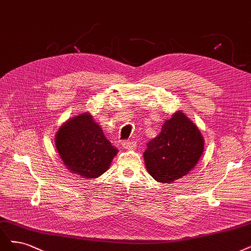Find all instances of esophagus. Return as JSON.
Listing matches in <instances>:
<instances>
[{"instance_id": "obj_1", "label": "esophagus", "mask_w": 251, "mask_h": 251, "mask_svg": "<svg viewBox=\"0 0 251 251\" xmlns=\"http://www.w3.org/2000/svg\"><path fill=\"white\" fill-rule=\"evenodd\" d=\"M122 145H123V148L126 150H134L136 146V142L132 141V140H126V141H123Z\"/></svg>"}]
</instances>
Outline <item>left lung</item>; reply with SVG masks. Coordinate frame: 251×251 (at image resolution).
<instances>
[{
    "label": "left lung",
    "mask_w": 251,
    "mask_h": 251,
    "mask_svg": "<svg viewBox=\"0 0 251 251\" xmlns=\"http://www.w3.org/2000/svg\"><path fill=\"white\" fill-rule=\"evenodd\" d=\"M203 145L198 127L177 111L164 123L160 134L146 144L143 153L146 169L159 183H174L195 167Z\"/></svg>",
    "instance_id": "obj_1"
}]
</instances>
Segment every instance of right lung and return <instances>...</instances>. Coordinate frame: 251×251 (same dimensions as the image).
I'll return each mask as SVG.
<instances>
[{
	"mask_svg": "<svg viewBox=\"0 0 251 251\" xmlns=\"http://www.w3.org/2000/svg\"><path fill=\"white\" fill-rule=\"evenodd\" d=\"M57 151L72 174L96 178L106 172L117 153L89 113L68 119L55 137Z\"/></svg>",
	"mask_w": 251,
	"mask_h": 251,
	"instance_id": "right-lung-1",
	"label": "right lung"
}]
</instances>
